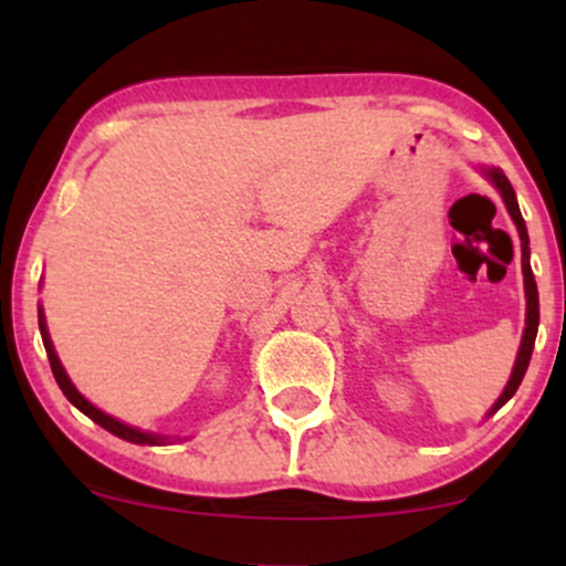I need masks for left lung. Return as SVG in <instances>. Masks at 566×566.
<instances>
[{"instance_id": "1", "label": "left lung", "mask_w": 566, "mask_h": 566, "mask_svg": "<svg viewBox=\"0 0 566 566\" xmlns=\"http://www.w3.org/2000/svg\"><path fill=\"white\" fill-rule=\"evenodd\" d=\"M486 178L495 184V188L500 191V197H503L505 207H509L513 223H516L518 229V237H522V269H524V292H527V327H524V337H522V348H518V356H516V365H513V373H511V380L509 386H505V391L500 394V399L495 401V407H492V412H497L500 407L505 405V401L511 399L513 394H516V388L522 386V378L524 373H527L530 367V356H532V348H535V335H537V322H541V303H537V284H535V274H532V265H530V237H527V226H524V218L522 212H518V201H516V193H513V188L509 184V178H505L503 172L497 170V167H492V170H486Z\"/></svg>"}]
</instances>
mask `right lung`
Here are the masks:
<instances>
[{
    "instance_id": "1",
    "label": "right lung",
    "mask_w": 566,
    "mask_h": 566,
    "mask_svg": "<svg viewBox=\"0 0 566 566\" xmlns=\"http://www.w3.org/2000/svg\"><path fill=\"white\" fill-rule=\"evenodd\" d=\"M39 329H42L44 350H48V359H50V367H53V375H55L57 386H61V391L66 394V399L71 401V405H74L76 409H82V412L87 415L90 420H95L97 426H103V428H106V431H112L114 437H119V439H125V441H135V444H161V441H165V437H157V433L138 431V428L119 423V420L112 418V415L101 412V409L90 405V401L84 399V396H82L80 391H76L74 382L69 380L66 369H63L61 361H57V354H55V348H53V340H50V335H48V324H44V314H42V308H39Z\"/></svg>"
}]
</instances>
